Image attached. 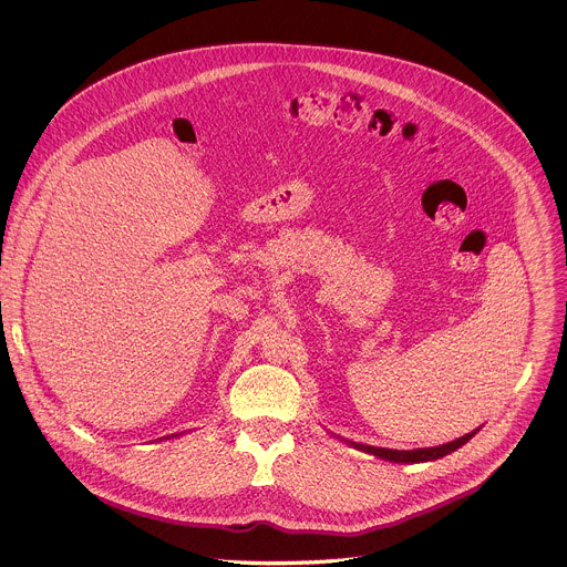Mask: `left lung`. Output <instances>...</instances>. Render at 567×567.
Here are the masks:
<instances>
[{"instance_id": "left-lung-1", "label": "left lung", "mask_w": 567, "mask_h": 567, "mask_svg": "<svg viewBox=\"0 0 567 567\" xmlns=\"http://www.w3.org/2000/svg\"><path fill=\"white\" fill-rule=\"evenodd\" d=\"M483 427V425H481ZM481 427L472 430L470 434L456 439V441H450V443H443V445H436V447H416V450H386V447H373V445H364V443H355V441H347V439H340L344 441L347 445L364 452V454H371V456H378L382 461H389V463H402V465H412V463H427V461H439L452 452H456L458 447H463L472 436H476L481 432Z\"/></svg>"}]
</instances>
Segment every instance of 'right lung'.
Wrapping results in <instances>:
<instances>
[{
  "instance_id": "add662e5",
  "label": "right lung",
  "mask_w": 567,
  "mask_h": 567,
  "mask_svg": "<svg viewBox=\"0 0 567 567\" xmlns=\"http://www.w3.org/2000/svg\"><path fill=\"white\" fill-rule=\"evenodd\" d=\"M174 436H178V434H174ZM163 439H169V436H163Z\"/></svg>"
}]
</instances>
